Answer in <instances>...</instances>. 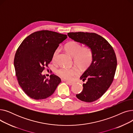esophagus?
<instances>
[{
	"label": "esophagus",
	"instance_id": "esophagus-1",
	"mask_svg": "<svg viewBox=\"0 0 133 133\" xmlns=\"http://www.w3.org/2000/svg\"><path fill=\"white\" fill-rule=\"evenodd\" d=\"M64 81H65L67 83V84L69 85H72L74 83V82H71V81H66V80H64Z\"/></svg>",
	"mask_w": 133,
	"mask_h": 133
}]
</instances>
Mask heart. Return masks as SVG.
I'll return each mask as SVG.
<instances>
[{"instance_id": "b5f03b06", "label": "heart", "mask_w": 133, "mask_h": 133, "mask_svg": "<svg viewBox=\"0 0 133 133\" xmlns=\"http://www.w3.org/2000/svg\"><path fill=\"white\" fill-rule=\"evenodd\" d=\"M65 48L67 53L73 58L74 64L80 68L85 69L91 65L93 59V54L91 48L89 46L82 47L78 42L71 41L66 45ZM59 52V49H56L54 51L52 56L53 61L55 60ZM57 73L62 79L71 80L75 75L78 74V71L75 67L71 68H61L58 69Z\"/></svg>"}]
</instances>
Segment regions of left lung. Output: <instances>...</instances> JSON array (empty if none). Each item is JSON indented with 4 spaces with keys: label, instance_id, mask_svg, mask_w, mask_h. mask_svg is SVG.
<instances>
[{
    "label": "left lung",
    "instance_id": "obj_1",
    "mask_svg": "<svg viewBox=\"0 0 133 133\" xmlns=\"http://www.w3.org/2000/svg\"><path fill=\"white\" fill-rule=\"evenodd\" d=\"M67 34L74 41L89 46L93 51L92 64L80 77L87 82L83 84L82 91L76 96L82 101H95L113 82L117 66L114 49L105 39L95 33L69 32Z\"/></svg>",
    "mask_w": 133,
    "mask_h": 133
}]
</instances>
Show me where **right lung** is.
Returning <instances> with one entry per match:
<instances>
[{
    "mask_svg": "<svg viewBox=\"0 0 133 133\" xmlns=\"http://www.w3.org/2000/svg\"><path fill=\"white\" fill-rule=\"evenodd\" d=\"M67 35L48 30L35 32L27 37L16 51L14 66L19 85L25 93L34 100L52 95L61 82L59 76L42 74L52 60L54 51Z\"/></svg>",
    "mask_w": 133,
    "mask_h": 133,
    "instance_id": "right-lung-1",
    "label": "right lung"
}]
</instances>
